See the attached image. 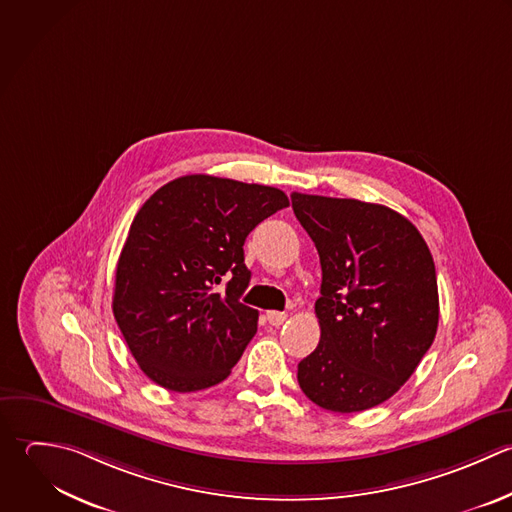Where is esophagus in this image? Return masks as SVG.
Wrapping results in <instances>:
<instances>
[{"instance_id": "34e87169", "label": "esophagus", "mask_w": 512, "mask_h": 512, "mask_svg": "<svg viewBox=\"0 0 512 512\" xmlns=\"http://www.w3.org/2000/svg\"><path fill=\"white\" fill-rule=\"evenodd\" d=\"M267 321H269V325L279 327V325H283V323L287 321V313H281V311H267Z\"/></svg>"}]
</instances>
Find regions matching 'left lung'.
Wrapping results in <instances>:
<instances>
[{
	"instance_id": "left-lung-1",
	"label": "left lung",
	"mask_w": 512,
	"mask_h": 512,
	"mask_svg": "<svg viewBox=\"0 0 512 512\" xmlns=\"http://www.w3.org/2000/svg\"><path fill=\"white\" fill-rule=\"evenodd\" d=\"M321 259L317 349L297 367L321 409L359 413L391 399L431 349L439 325L433 255L401 213L359 199L293 193Z\"/></svg>"
}]
</instances>
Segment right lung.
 Wrapping results in <instances>:
<instances>
[{"instance_id":"right-lung-1","label":"right lung","mask_w":512,"mask_h":512,"mask_svg":"<svg viewBox=\"0 0 512 512\" xmlns=\"http://www.w3.org/2000/svg\"><path fill=\"white\" fill-rule=\"evenodd\" d=\"M283 207L289 199L275 187L185 175L137 211L115 269L113 315L153 383L193 393L229 377L259 319L239 301L251 279L243 245Z\"/></svg>"}]
</instances>
